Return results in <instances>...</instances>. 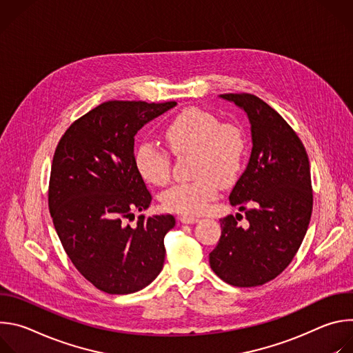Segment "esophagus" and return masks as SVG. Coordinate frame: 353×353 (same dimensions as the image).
Segmentation results:
<instances>
[{"instance_id": "esophagus-1", "label": "esophagus", "mask_w": 353, "mask_h": 353, "mask_svg": "<svg viewBox=\"0 0 353 353\" xmlns=\"http://www.w3.org/2000/svg\"><path fill=\"white\" fill-rule=\"evenodd\" d=\"M180 222L187 223V225H192V223L198 222V218L191 216V215H183V216H180Z\"/></svg>"}]
</instances>
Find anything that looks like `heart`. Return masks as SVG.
Wrapping results in <instances>:
<instances>
[{
    "mask_svg": "<svg viewBox=\"0 0 353 353\" xmlns=\"http://www.w3.org/2000/svg\"><path fill=\"white\" fill-rule=\"evenodd\" d=\"M165 141L174 155L195 154L194 181L176 184L162 195L166 210L198 215L207 211L216 198L219 184L229 185L240 174L245 138L241 128L203 109L190 108L176 116L163 131ZM134 165L139 176L155 185L170 179V158L152 142H139L134 149Z\"/></svg>",
    "mask_w": 353,
    "mask_h": 353,
    "instance_id": "b5f03b06",
    "label": "heart"
}]
</instances>
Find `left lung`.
I'll return each mask as SVG.
<instances>
[{"mask_svg": "<svg viewBox=\"0 0 353 353\" xmlns=\"http://www.w3.org/2000/svg\"><path fill=\"white\" fill-rule=\"evenodd\" d=\"M219 97L245 113L253 148L229 195L248 225H237L240 214L219 219L222 234L210 265L233 286H259L290 264L307 232L313 210L309 158L292 127L264 100L248 93Z\"/></svg>", "mask_w": 353, "mask_h": 353, "instance_id": "left-lung-1", "label": "left lung"}]
</instances>
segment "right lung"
I'll use <instances>...</instances> for the list:
<instances>
[{
    "mask_svg": "<svg viewBox=\"0 0 353 353\" xmlns=\"http://www.w3.org/2000/svg\"><path fill=\"white\" fill-rule=\"evenodd\" d=\"M176 102L109 100L77 120L60 139L48 185L56 232L75 268L97 289L134 293L163 268L170 214L127 219L152 195L134 165V138Z\"/></svg>",
    "mask_w": 353,
    "mask_h": 353,
    "instance_id": "1",
    "label": "right lung"
}]
</instances>
